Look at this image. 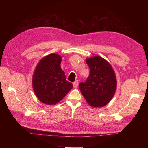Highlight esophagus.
Returning <instances> with one entry per match:
<instances>
[{"label": "esophagus", "mask_w": 148, "mask_h": 148, "mask_svg": "<svg viewBox=\"0 0 148 148\" xmlns=\"http://www.w3.org/2000/svg\"><path fill=\"white\" fill-rule=\"evenodd\" d=\"M73 86L75 88H77L78 87V80H76L75 82H73Z\"/></svg>", "instance_id": "1"}]
</instances>
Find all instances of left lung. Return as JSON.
<instances>
[{"label": "left lung", "instance_id": "left-lung-1", "mask_svg": "<svg viewBox=\"0 0 148 148\" xmlns=\"http://www.w3.org/2000/svg\"><path fill=\"white\" fill-rule=\"evenodd\" d=\"M89 75L79 88L89 106L102 107L112 99L117 88L114 70L110 64L100 56L87 58Z\"/></svg>", "mask_w": 148, "mask_h": 148}]
</instances>
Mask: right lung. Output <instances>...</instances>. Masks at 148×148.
<instances>
[{
  "label": "right lung",
  "instance_id": "obj_1",
  "mask_svg": "<svg viewBox=\"0 0 148 148\" xmlns=\"http://www.w3.org/2000/svg\"><path fill=\"white\" fill-rule=\"evenodd\" d=\"M61 60L60 56L51 53L43 57L34 70L33 90L39 100L45 104H56L73 88L61 69Z\"/></svg>",
  "mask_w": 148,
  "mask_h": 148
}]
</instances>
